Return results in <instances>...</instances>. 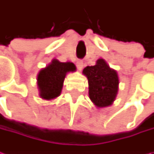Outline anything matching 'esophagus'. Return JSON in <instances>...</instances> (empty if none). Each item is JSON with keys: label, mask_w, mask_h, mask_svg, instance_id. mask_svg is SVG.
Returning a JSON list of instances; mask_svg holds the SVG:
<instances>
[{"label": "esophagus", "mask_w": 154, "mask_h": 154, "mask_svg": "<svg viewBox=\"0 0 154 154\" xmlns=\"http://www.w3.org/2000/svg\"><path fill=\"white\" fill-rule=\"evenodd\" d=\"M76 67L78 68V70H81L83 68V67H84V63H83V62L81 60H79V61L76 62Z\"/></svg>", "instance_id": "1"}]
</instances>
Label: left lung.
Instances as JSON below:
<instances>
[{
    "label": "left lung",
    "mask_w": 154,
    "mask_h": 154,
    "mask_svg": "<svg viewBox=\"0 0 154 154\" xmlns=\"http://www.w3.org/2000/svg\"><path fill=\"white\" fill-rule=\"evenodd\" d=\"M83 74L88 79L89 98L92 103L98 108L112 104L118 92L116 71L109 68L103 59H98L94 66L84 68Z\"/></svg>",
    "instance_id": "1"
}]
</instances>
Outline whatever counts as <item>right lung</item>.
Wrapping results in <instances>:
<instances>
[{
  "mask_svg": "<svg viewBox=\"0 0 154 154\" xmlns=\"http://www.w3.org/2000/svg\"><path fill=\"white\" fill-rule=\"evenodd\" d=\"M73 62H61L54 59L38 75V86L40 97L46 100L58 97L62 92L66 74L75 71Z\"/></svg>",
  "mask_w": 154,
  "mask_h": 154,
  "instance_id": "right-lung-1",
  "label": "right lung"
}]
</instances>
